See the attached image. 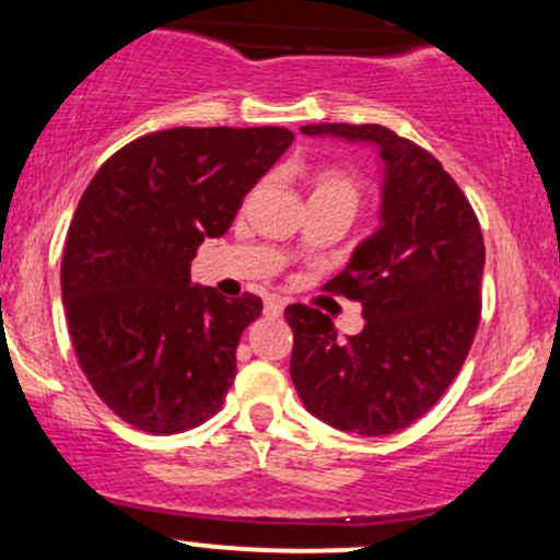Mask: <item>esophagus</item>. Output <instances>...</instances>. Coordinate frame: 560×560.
Here are the masks:
<instances>
[{
  "mask_svg": "<svg viewBox=\"0 0 560 560\" xmlns=\"http://www.w3.org/2000/svg\"><path fill=\"white\" fill-rule=\"evenodd\" d=\"M262 311H266V316L279 318L281 313H284V302L276 300V298H268V300H266V305H262Z\"/></svg>",
  "mask_w": 560,
  "mask_h": 560,
  "instance_id": "esophagus-1",
  "label": "esophagus"
}]
</instances>
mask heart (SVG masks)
<instances>
[{
  "instance_id": "heart-1",
  "label": "heart",
  "mask_w": 560,
  "mask_h": 560,
  "mask_svg": "<svg viewBox=\"0 0 560 560\" xmlns=\"http://www.w3.org/2000/svg\"><path fill=\"white\" fill-rule=\"evenodd\" d=\"M313 195L320 197H342L347 202H358V184L355 178L347 176L345 171H320L313 178Z\"/></svg>"
}]
</instances>
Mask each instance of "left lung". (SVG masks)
Listing matches in <instances>:
<instances>
[{"label":"left lung","instance_id":"1","mask_svg":"<svg viewBox=\"0 0 560 560\" xmlns=\"http://www.w3.org/2000/svg\"><path fill=\"white\" fill-rule=\"evenodd\" d=\"M305 137L376 147L378 229L326 284L363 305L339 339L331 318L289 305L292 374L302 405L342 432L382 436L427 413L458 376L479 326L485 240L471 205L436 158L378 124L302 126Z\"/></svg>","mask_w":560,"mask_h":560}]
</instances>
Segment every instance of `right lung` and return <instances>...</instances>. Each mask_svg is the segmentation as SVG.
<instances>
[{
    "mask_svg": "<svg viewBox=\"0 0 560 560\" xmlns=\"http://www.w3.org/2000/svg\"><path fill=\"white\" fill-rule=\"evenodd\" d=\"M292 141L276 126L155 131L83 191L60 273L70 339L102 402L141 432H186L226 400L262 300L191 284V260Z\"/></svg>",
    "mask_w": 560,
    "mask_h": 560,
    "instance_id": "add662e5",
    "label": "right lung"
}]
</instances>
